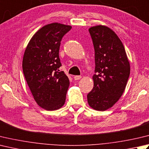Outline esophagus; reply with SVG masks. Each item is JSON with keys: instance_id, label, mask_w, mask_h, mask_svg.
Instances as JSON below:
<instances>
[{"instance_id": "34e87169", "label": "esophagus", "mask_w": 149, "mask_h": 149, "mask_svg": "<svg viewBox=\"0 0 149 149\" xmlns=\"http://www.w3.org/2000/svg\"><path fill=\"white\" fill-rule=\"evenodd\" d=\"M74 79L75 80H79L80 79H81V75H75V76H74Z\"/></svg>"}]
</instances>
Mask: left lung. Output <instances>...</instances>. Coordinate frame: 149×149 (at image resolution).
Masks as SVG:
<instances>
[{
  "label": "left lung",
  "mask_w": 149,
  "mask_h": 149,
  "mask_svg": "<svg viewBox=\"0 0 149 149\" xmlns=\"http://www.w3.org/2000/svg\"><path fill=\"white\" fill-rule=\"evenodd\" d=\"M95 50L94 88L87 95L89 106L99 111L111 108L123 94L130 68L123 43L111 29L103 25L88 30Z\"/></svg>",
  "instance_id": "left-lung-1"
}]
</instances>
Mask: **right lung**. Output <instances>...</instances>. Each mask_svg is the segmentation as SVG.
I'll use <instances>...</instances> for the list:
<instances>
[{"mask_svg": "<svg viewBox=\"0 0 149 149\" xmlns=\"http://www.w3.org/2000/svg\"><path fill=\"white\" fill-rule=\"evenodd\" d=\"M72 26L54 22L39 29L31 37L22 60L26 82L38 105L55 110L65 103L70 85L68 77L59 71V57L63 37Z\"/></svg>", "mask_w": 149, "mask_h": 149, "instance_id": "1", "label": "right lung"}]
</instances>
